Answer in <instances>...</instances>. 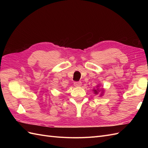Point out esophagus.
<instances>
[{
    "label": "esophagus",
    "mask_w": 148,
    "mask_h": 148,
    "mask_svg": "<svg viewBox=\"0 0 148 148\" xmlns=\"http://www.w3.org/2000/svg\"><path fill=\"white\" fill-rule=\"evenodd\" d=\"M74 86L76 87H79L82 86V82H74Z\"/></svg>",
    "instance_id": "obj_1"
}]
</instances>
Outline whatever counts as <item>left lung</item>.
<instances>
[{"mask_svg":"<svg viewBox=\"0 0 148 148\" xmlns=\"http://www.w3.org/2000/svg\"><path fill=\"white\" fill-rule=\"evenodd\" d=\"M98 87V86H97ZM100 90H99V89H94L93 90V91H94V92H95V94H96V95H97V94H98V92H99V91ZM103 92H104V90H102V92H101V96H102V95H103Z\"/></svg>","mask_w":148,"mask_h":148,"instance_id":"1","label":"left lung"}]
</instances>
